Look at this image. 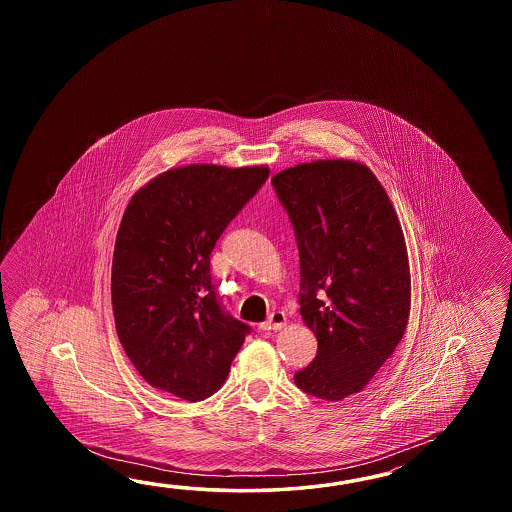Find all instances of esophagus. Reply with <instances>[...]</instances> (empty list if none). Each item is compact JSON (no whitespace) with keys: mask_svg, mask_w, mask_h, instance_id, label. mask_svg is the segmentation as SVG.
Segmentation results:
<instances>
[{"mask_svg":"<svg viewBox=\"0 0 512 512\" xmlns=\"http://www.w3.org/2000/svg\"><path fill=\"white\" fill-rule=\"evenodd\" d=\"M287 324V316L282 311H274L267 322L260 324L261 331H278Z\"/></svg>","mask_w":512,"mask_h":512,"instance_id":"esophagus-1","label":"esophagus"}]
</instances>
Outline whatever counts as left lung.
<instances>
[{
	"label": "left lung",
	"mask_w": 512,
	"mask_h": 512,
	"mask_svg": "<svg viewBox=\"0 0 512 512\" xmlns=\"http://www.w3.org/2000/svg\"><path fill=\"white\" fill-rule=\"evenodd\" d=\"M271 181L300 252V313L318 340L315 360L294 382L337 403L366 388L408 326L412 282L403 229L366 164L320 159Z\"/></svg>",
	"instance_id": "left-lung-1"
}]
</instances>
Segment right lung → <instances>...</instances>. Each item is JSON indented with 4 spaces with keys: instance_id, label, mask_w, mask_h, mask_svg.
I'll use <instances>...</instances> for the list:
<instances>
[{
    "instance_id": "1",
    "label": "right lung",
    "mask_w": 512,
    "mask_h": 512,
    "mask_svg": "<svg viewBox=\"0 0 512 512\" xmlns=\"http://www.w3.org/2000/svg\"><path fill=\"white\" fill-rule=\"evenodd\" d=\"M267 177V166L188 164L131 197L115 240L111 305L122 348L153 388L197 403L227 381L251 327L221 309L210 252Z\"/></svg>"
}]
</instances>
